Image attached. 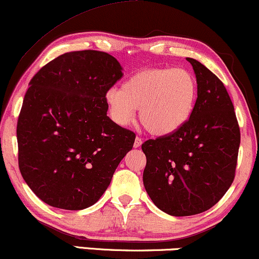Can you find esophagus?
Here are the masks:
<instances>
[{"instance_id": "34e87169", "label": "esophagus", "mask_w": 259, "mask_h": 259, "mask_svg": "<svg viewBox=\"0 0 259 259\" xmlns=\"http://www.w3.org/2000/svg\"><path fill=\"white\" fill-rule=\"evenodd\" d=\"M142 144H143L142 138H139V137H137L136 140H135V144H133V146H135V148L137 149V148H140V145H142Z\"/></svg>"}]
</instances>
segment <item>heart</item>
<instances>
[{
    "label": "heart",
    "instance_id": "heart-1",
    "mask_svg": "<svg viewBox=\"0 0 259 259\" xmlns=\"http://www.w3.org/2000/svg\"><path fill=\"white\" fill-rule=\"evenodd\" d=\"M198 86L185 69L159 67L131 75L122 88H111L104 101L111 120L128 126L139 109L140 121L151 135L167 137L190 121L197 103Z\"/></svg>",
    "mask_w": 259,
    "mask_h": 259
}]
</instances>
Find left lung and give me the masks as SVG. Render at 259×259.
Returning <instances> with one entry per match:
<instances>
[{
    "instance_id": "8db88e82",
    "label": "left lung",
    "mask_w": 259,
    "mask_h": 259,
    "mask_svg": "<svg viewBox=\"0 0 259 259\" xmlns=\"http://www.w3.org/2000/svg\"><path fill=\"white\" fill-rule=\"evenodd\" d=\"M197 78L198 97L188 122L171 136L146 140L143 183L158 209L191 216L212 207L234 180L240 130L223 82L187 57Z\"/></svg>"
}]
</instances>
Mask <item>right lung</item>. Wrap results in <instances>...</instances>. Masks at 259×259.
<instances>
[{
	"label": "right lung",
	"instance_id": "right-lung-1",
	"mask_svg": "<svg viewBox=\"0 0 259 259\" xmlns=\"http://www.w3.org/2000/svg\"><path fill=\"white\" fill-rule=\"evenodd\" d=\"M121 76L114 56L81 50L60 55L31 79L17 126L19 169L48 205H94L132 150L136 135L107 116L104 101Z\"/></svg>",
	"mask_w": 259,
	"mask_h": 259
}]
</instances>
